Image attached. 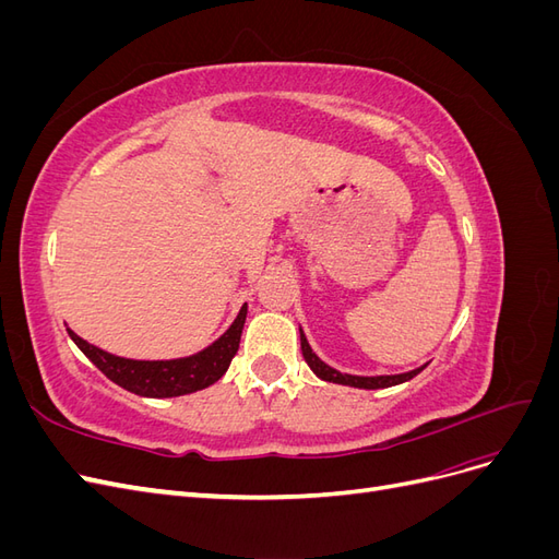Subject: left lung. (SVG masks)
Returning <instances> with one entry per match:
<instances>
[{"label":"left lung","mask_w":559,"mask_h":559,"mask_svg":"<svg viewBox=\"0 0 559 559\" xmlns=\"http://www.w3.org/2000/svg\"><path fill=\"white\" fill-rule=\"evenodd\" d=\"M300 349H302V357H306L308 366L312 368V373L321 380L326 382H335V384H347V386H357V389H384V386H394V384H401V382H408L413 380L419 370H425V366L421 368H415L411 370V373H401V376H376V378H364V376H347V373H341V370H335L331 366H326L324 361H321L317 354L312 352L310 343L306 333H302L300 329Z\"/></svg>","instance_id":"obj_1"}]
</instances>
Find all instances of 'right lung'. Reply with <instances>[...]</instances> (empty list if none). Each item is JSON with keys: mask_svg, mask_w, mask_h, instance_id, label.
I'll return each instance as SVG.
<instances>
[{"mask_svg": "<svg viewBox=\"0 0 559 559\" xmlns=\"http://www.w3.org/2000/svg\"><path fill=\"white\" fill-rule=\"evenodd\" d=\"M245 319H247V306H242L238 319L233 321L230 329L210 347L193 354V357L170 359V361L123 359L86 343L72 329H67V333H70L76 347L118 386H123L138 396L170 399V396L193 394L198 389L214 384L226 373L233 357L238 354Z\"/></svg>", "mask_w": 559, "mask_h": 559, "instance_id": "right-lung-1", "label": "right lung"}]
</instances>
